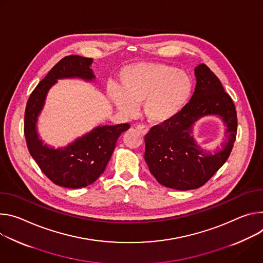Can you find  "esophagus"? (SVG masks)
<instances>
[{"mask_svg":"<svg viewBox=\"0 0 263 263\" xmlns=\"http://www.w3.org/2000/svg\"><path fill=\"white\" fill-rule=\"evenodd\" d=\"M137 129L142 134V135H146L149 132V128L145 125H138Z\"/></svg>","mask_w":263,"mask_h":263,"instance_id":"34e87169","label":"esophagus"}]
</instances>
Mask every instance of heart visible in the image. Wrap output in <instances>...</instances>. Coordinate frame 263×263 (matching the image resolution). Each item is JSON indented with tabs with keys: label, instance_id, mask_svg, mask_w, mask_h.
<instances>
[{
	"label": "heart",
	"instance_id": "1",
	"mask_svg": "<svg viewBox=\"0 0 263 263\" xmlns=\"http://www.w3.org/2000/svg\"><path fill=\"white\" fill-rule=\"evenodd\" d=\"M193 94L191 76L161 63H138L119 73V86L110 84L107 95L116 107L132 116L138 105L149 122L164 124L179 116Z\"/></svg>",
	"mask_w": 263,
	"mask_h": 263
}]
</instances>
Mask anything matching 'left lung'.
Here are the masks:
<instances>
[{
  "label": "left lung",
  "instance_id": "1",
  "mask_svg": "<svg viewBox=\"0 0 263 263\" xmlns=\"http://www.w3.org/2000/svg\"><path fill=\"white\" fill-rule=\"evenodd\" d=\"M195 91L183 109L171 121L155 125L145 136V154L149 171L163 186L177 190L197 189L205 185L228 160L237 134L234 102L218 77L205 65L195 68ZM217 114L227 125L228 140L215 154L200 148L192 136L199 118Z\"/></svg>",
  "mask_w": 263,
  "mask_h": 263
}]
</instances>
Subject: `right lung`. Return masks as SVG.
<instances>
[{
    "label": "right lung",
    "mask_w": 263,
    "mask_h": 263,
    "mask_svg": "<svg viewBox=\"0 0 263 263\" xmlns=\"http://www.w3.org/2000/svg\"><path fill=\"white\" fill-rule=\"evenodd\" d=\"M92 58L69 55L58 62L36 85L25 109L24 134L27 147L45 176L55 185L77 189L93 184L103 173L120 135L130 125L122 123L98 126L67 147L54 149L39 139L36 120L50 87L61 78H95L90 69Z\"/></svg>",
    "instance_id": "obj_1"
}]
</instances>
